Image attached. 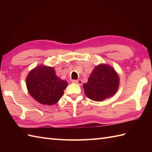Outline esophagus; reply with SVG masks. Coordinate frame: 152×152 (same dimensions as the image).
Here are the masks:
<instances>
[{
  "label": "esophagus",
  "instance_id": "esophagus-1",
  "mask_svg": "<svg viewBox=\"0 0 152 152\" xmlns=\"http://www.w3.org/2000/svg\"><path fill=\"white\" fill-rule=\"evenodd\" d=\"M72 82L73 83H77V84H78V85H82V80H72Z\"/></svg>",
  "mask_w": 152,
  "mask_h": 152
}]
</instances>
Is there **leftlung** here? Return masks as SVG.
<instances>
[{"mask_svg": "<svg viewBox=\"0 0 152 152\" xmlns=\"http://www.w3.org/2000/svg\"><path fill=\"white\" fill-rule=\"evenodd\" d=\"M119 85V78L115 69L110 65L102 63L95 66L83 88L89 99L100 102L114 96Z\"/></svg>", "mask_w": 152, "mask_h": 152, "instance_id": "left-lung-1", "label": "left lung"}]
</instances>
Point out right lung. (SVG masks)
I'll list each match as a JSON object with an SVG mask.
<instances>
[{
	"label": "right lung",
	"mask_w": 152,
	"mask_h": 152,
	"mask_svg": "<svg viewBox=\"0 0 152 152\" xmlns=\"http://www.w3.org/2000/svg\"><path fill=\"white\" fill-rule=\"evenodd\" d=\"M28 92L44 105H53L59 101L68 86L56 74L53 67L40 64L32 69L26 78Z\"/></svg>",
	"instance_id": "obj_1"
}]
</instances>
